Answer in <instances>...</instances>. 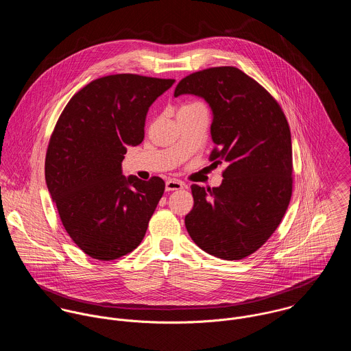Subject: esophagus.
<instances>
[{
	"instance_id": "esophagus-1",
	"label": "esophagus",
	"mask_w": 351,
	"mask_h": 351,
	"mask_svg": "<svg viewBox=\"0 0 351 351\" xmlns=\"http://www.w3.org/2000/svg\"><path fill=\"white\" fill-rule=\"evenodd\" d=\"M184 188H185V184L180 180H167L166 181V191L167 192L180 191V189H184Z\"/></svg>"
}]
</instances>
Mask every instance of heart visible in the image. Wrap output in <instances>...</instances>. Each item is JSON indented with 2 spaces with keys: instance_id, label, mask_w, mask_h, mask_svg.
Here are the masks:
<instances>
[{
  "instance_id": "b5f03b06",
  "label": "heart",
  "mask_w": 351,
  "mask_h": 351,
  "mask_svg": "<svg viewBox=\"0 0 351 351\" xmlns=\"http://www.w3.org/2000/svg\"><path fill=\"white\" fill-rule=\"evenodd\" d=\"M195 104H200V102H192V104H186V105H184V106H188V105H195Z\"/></svg>"
}]
</instances>
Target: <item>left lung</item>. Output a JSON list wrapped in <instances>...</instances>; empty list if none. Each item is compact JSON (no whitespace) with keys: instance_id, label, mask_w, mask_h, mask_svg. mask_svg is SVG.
<instances>
[{"instance_id":"8db88e82","label":"left lung","mask_w":351,"mask_h":351,"mask_svg":"<svg viewBox=\"0 0 351 351\" xmlns=\"http://www.w3.org/2000/svg\"><path fill=\"white\" fill-rule=\"evenodd\" d=\"M206 101L213 120L212 165L227 163L219 188L192 185L193 208L185 216L193 242L227 261L249 256L280 226L293 189L292 141L277 100L234 66L209 67L182 78L174 97Z\"/></svg>"}]
</instances>
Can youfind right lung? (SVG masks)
Instances as JSON below:
<instances>
[{"label":"right lung","instance_id":"add662e5","mask_svg":"<svg viewBox=\"0 0 351 351\" xmlns=\"http://www.w3.org/2000/svg\"><path fill=\"white\" fill-rule=\"evenodd\" d=\"M174 80L138 74L101 77L78 90L51 134L45 173L73 242L100 261L117 259L143 241L165 181L121 174L127 146L145 138L151 104Z\"/></svg>","mask_w":351,"mask_h":351}]
</instances>
